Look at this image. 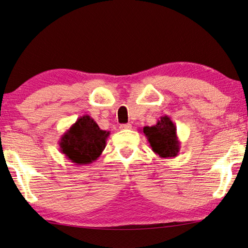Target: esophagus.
Wrapping results in <instances>:
<instances>
[{"label":"esophagus","mask_w":248,"mask_h":248,"mask_svg":"<svg viewBox=\"0 0 248 248\" xmlns=\"http://www.w3.org/2000/svg\"><path fill=\"white\" fill-rule=\"evenodd\" d=\"M120 128L121 129H131L132 128V124H129V123H127V124H121L120 125Z\"/></svg>","instance_id":"obj_1"}]
</instances>
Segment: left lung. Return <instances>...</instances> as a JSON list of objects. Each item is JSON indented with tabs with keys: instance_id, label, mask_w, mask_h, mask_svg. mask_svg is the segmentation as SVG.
<instances>
[{
	"instance_id": "8db88e82",
	"label": "left lung",
	"mask_w": 248,
	"mask_h": 248,
	"mask_svg": "<svg viewBox=\"0 0 248 248\" xmlns=\"http://www.w3.org/2000/svg\"><path fill=\"white\" fill-rule=\"evenodd\" d=\"M142 133L147 137L155 155L161 158L176 157L181 142L176 135V126L168 115H163L154 126H145Z\"/></svg>"
}]
</instances>
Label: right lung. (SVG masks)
I'll use <instances>...</instances> for the list:
<instances>
[{
	"mask_svg": "<svg viewBox=\"0 0 248 248\" xmlns=\"http://www.w3.org/2000/svg\"><path fill=\"white\" fill-rule=\"evenodd\" d=\"M110 132L103 131L89 115L80 116L59 141L61 153L78 166L95 161L106 148Z\"/></svg>",
	"mask_w": 248,
	"mask_h": 248,
	"instance_id": "right-lung-1",
	"label": "right lung"
}]
</instances>
